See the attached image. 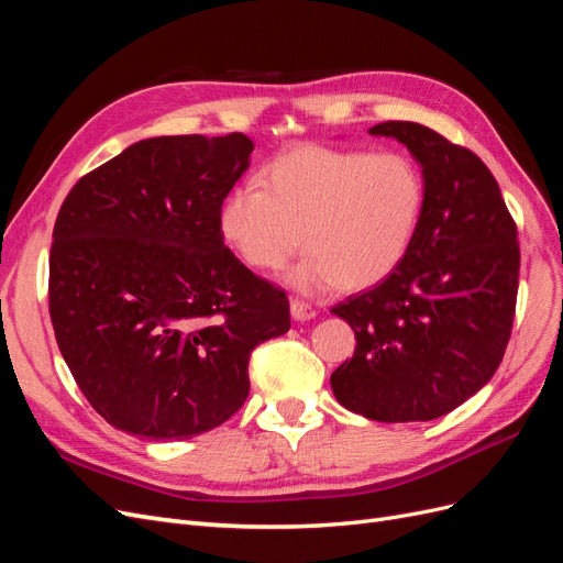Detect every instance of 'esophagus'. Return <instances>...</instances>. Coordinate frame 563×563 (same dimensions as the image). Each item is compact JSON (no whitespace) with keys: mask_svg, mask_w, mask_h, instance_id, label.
I'll return each instance as SVG.
<instances>
[{"mask_svg":"<svg viewBox=\"0 0 563 563\" xmlns=\"http://www.w3.org/2000/svg\"><path fill=\"white\" fill-rule=\"evenodd\" d=\"M317 312H314V308L312 305H308L305 300H291V317L296 319V321H308V319H312Z\"/></svg>","mask_w":563,"mask_h":563,"instance_id":"esophagus-1","label":"esophagus"}]
</instances>
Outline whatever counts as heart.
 <instances>
[{
	"label": "heart",
	"mask_w": 563,
	"mask_h": 563,
	"mask_svg": "<svg viewBox=\"0 0 563 563\" xmlns=\"http://www.w3.org/2000/svg\"><path fill=\"white\" fill-rule=\"evenodd\" d=\"M422 209L424 178L406 152L298 145L263 168L261 185L225 197L218 228L236 258L261 272L282 269L308 244L288 275L298 291H360L406 258Z\"/></svg>",
	"instance_id": "heart-1"
}]
</instances>
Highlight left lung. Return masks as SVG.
Masks as SVG:
<instances>
[{
  "label": "left lung",
  "mask_w": 563,
  "mask_h": 563,
  "mask_svg": "<svg viewBox=\"0 0 563 563\" xmlns=\"http://www.w3.org/2000/svg\"><path fill=\"white\" fill-rule=\"evenodd\" d=\"M368 133L411 152L424 209L397 269L331 310L356 335L331 387L368 420H434L476 395L503 362L519 288L517 225L472 150L416 122H383Z\"/></svg>",
  "instance_id": "1"
}]
</instances>
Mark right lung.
Instances as JSON below:
<instances>
[{"label":"right lung","instance_id":"right-lung-1","mask_svg":"<svg viewBox=\"0 0 563 563\" xmlns=\"http://www.w3.org/2000/svg\"><path fill=\"white\" fill-rule=\"evenodd\" d=\"M244 133L159 135L77 180L56 218L48 314L84 397L141 439H192L249 397L253 347L288 298L225 246L218 213L249 168Z\"/></svg>","mask_w":563,"mask_h":563}]
</instances>
